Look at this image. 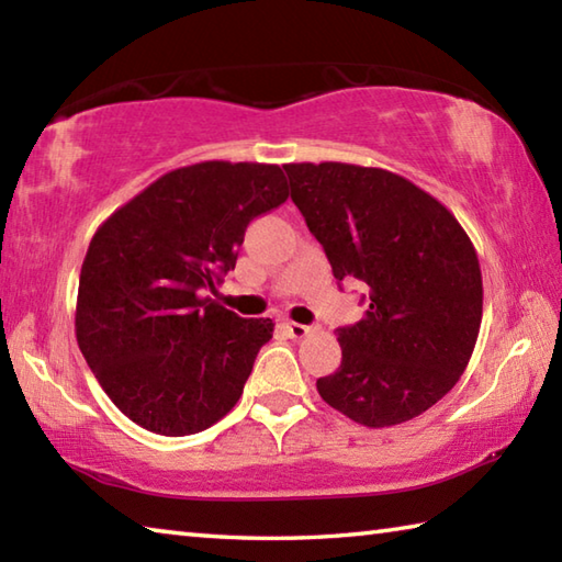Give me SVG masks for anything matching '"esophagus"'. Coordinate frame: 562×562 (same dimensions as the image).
I'll use <instances>...</instances> for the list:
<instances>
[{"mask_svg": "<svg viewBox=\"0 0 562 562\" xmlns=\"http://www.w3.org/2000/svg\"><path fill=\"white\" fill-rule=\"evenodd\" d=\"M284 331H288L292 339H304L312 331V327L300 325V322H284Z\"/></svg>", "mask_w": 562, "mask_h": 562, "instance_id": "34e87169", "label": "esophagus"}]
</instances>
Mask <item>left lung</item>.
Segmentation results:
<instances>
[{"mask_svg":"<svg viewBox=\"0 0 562 562\" xmlns=\"http://www.w3.org/2000/svg\"><path fill=\"white\" fill-rule=\"evenodd\" d=\"M292 201L335 278L369 304L339 327L341 364L317 379L325 402L369 429L424 414L459 382L479 339L483 282L459 221L384 168L288 164Z\"/></svg>","mask_w":562,"mask_h":562,"instance_id":"left-lung-1","label":"left lung"}]
</instances>
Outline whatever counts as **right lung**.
Instances as JSON below:
<instances>
[{"label":"right lung","mask_w":562,"mask_h":562,"mask_svg":"<svg viewBox=\"0 0 562 562\" xmlns=\"http://www.w3.org/2000/svg\"><path fill=\"white\" fill-rule=\"evenodd\" d=\"M288 195L280 166L205 160L160 176L91 237L76 341L133 424L188 436L237 404L274 325L203 294L235 268L247 225Z\"/></svg>","instance_id":"add662e5"}]
</instances>
